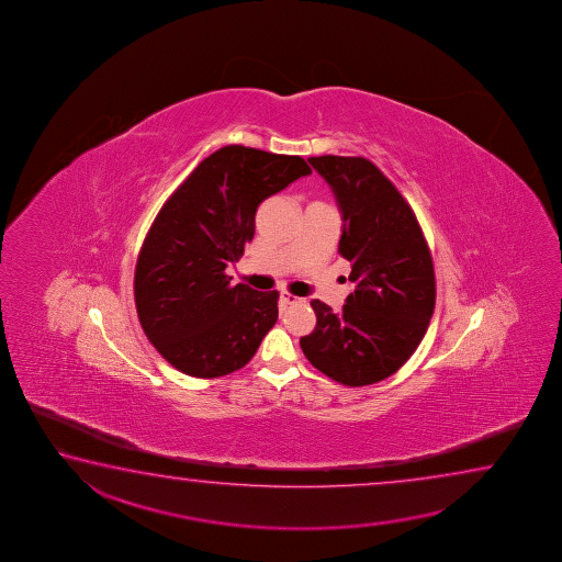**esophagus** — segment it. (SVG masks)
Wrapping results in <instances>:
<instances>
[{
    "instance_id": "obj_1",
    "label": "esophagus",
    "mask_w": 562,
    "mask_h": 562,
    "mask_svg": "<svg viewBox=\"0 0 562 562\" xmlns=\"http://www.w3.org/2000/svg\"><path fill=\"white\" fill-rule=\"evenodd\" d=\"M281 301H283L285 305H295V303H299L301 299H299V296L291 295V293H286V291H283V293H281Z\"/></svg>"
}]
</instances>
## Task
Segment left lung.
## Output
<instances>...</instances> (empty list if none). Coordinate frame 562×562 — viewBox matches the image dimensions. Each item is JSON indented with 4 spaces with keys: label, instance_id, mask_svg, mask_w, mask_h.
Wrapping results in <instances>:
<instances>
[{
    "label": "left lung",
    "instance_id": "obj_1",
    "mask_svg": "<svg viewBox=\"0 0 562 562\" xmlns=\"http://www.w3.org/2000/svg\"><path fill=\"white\" fill-rule=\"evenodd\" d=\"M342 212L338 254L356 289L342 313L311 301L316 326L301 338L306 360L330 380L362 387L385 380L417 350L435 311L432 257L415 212L363 157H311Z\"/></svg>",
    "mask_w": 562,
    "mask_h": 562
}]
</instances>
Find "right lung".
<instances>
[{
  "instance_id": "obj_1",
  "label": "right lung",
  "mask_w": 562,
  "mask_h": 562,
  "mask_svg": "<svg viewBox=\"0 0 562 562\" xmlns=\"http://www.w3.org/2000/svg\"><path fill=\"white\" fill-rule=\"evenodd\" d=\"M299 155L244 145L212 153L162 204L135 266L143 333L172 368L222 378L244 368L277 323V291L232 285L226 267L256 234L257 206L311 175Z\"/></svg>"
}]
</instances>
